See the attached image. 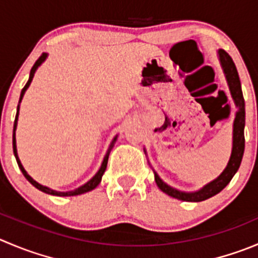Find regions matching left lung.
<instances>
[{
  "label": "left lung",
  "mask_w": 258,
  "mask_h": 258,
  "mask_svg": "<svg viewBox=\"0 0 258 258\" xmlns=\"http://www.w3.org/2000/svg\"><path fill=\"white\" fill-rule=\"evenodd\" d=\"M218 53H219V59L220 63H222L223 71L225 73V78L228 81L230 94H232L233 100H234L235 106L238 107L234 124H233L232 156H230L229 162H228L227 167L223 171L222 175L217 180L212 181V182L208 183L207 186H204L201 190L196 191V192H182V191L176 190V188L168 186L167 183H164L159 178V176L154 172V180H156L157 186L163 192L172 196V198L178 199V200L198 203V201L207 200V199L217 195L218 192H220L230 182L233 176L235 175V172H237L239 166H241L242 157H243L244 153V121H246V111H244V99L243 94H242L241 81H239V76H238L234 62H233L229 54L225 50H223V49H220Z\"/></svg>",
  "instance_id": "8db88e82"
}]
</instances>
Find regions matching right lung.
Returning <instances> with one entry per match:
<instances>
[{
    "instance_id": "add662e5",
    "label": "right lung",
    "mask_w": 258,
    "mask_h": 258,
    "mask_svg": "<svg viewBox=\"0 0 258 258\" xmlns=\"http://www.w3.org/2000/svg\"><path fill=\"white\" fill-rule=\"evenodd\" d=\"M45 58H46V54H45V53H43V54H41V55H40V57L38 58V60H36V62L34 63L33 68H31V71H30V77H29V81H28V82H26V85L24 86V88H23V90H21V95H20V101H21V100H23V96H24V94H25V91L28 90V87H29V85H30L31 80H33V77H34V73H35L36 68H38L39 66H40L41 63H43L44 60H45ZM20 101H19V102H20ZM19 106H20V105H17V112H16V117H15V122H14V136H12V147H14V154H15V157H16L17 164H19V167H20L21 172H23V175L25 176V177H26V180H28L29 182L31 183V185H33V186H35V187L38 188V190L43 191V192H45V194H50V195H55V196H75V195H80V194H85V192H88V191H91V190H94V188L96 187V186L99 185L100 182H101L102 175H104L105 170H106V166H107V159H109V153H110V149H111V148H112V146H114V143H115V141H116V138H114V141H112L111 146H110L109 151H107L106 156H105V158H104V162H102V164H101V167H100L99 172H97L96 175L94 176V177L91 178V180L88 181L87 183H85V185H83V186H81V187L76 188V190H73V191H67V192H59V191H54V190H51V188H48V187H45V186L40 185V183H38V182H36V181H34L33 178H31L30 176H29L28 173H26V171L24 170L23 164H21L20 159H19V157H17V151H16V139H15V129H16V125H17V115H19Z\"/></svg>"
}]
</instances>
